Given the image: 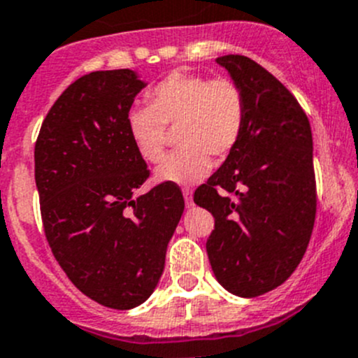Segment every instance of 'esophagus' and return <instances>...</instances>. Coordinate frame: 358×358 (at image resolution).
<instances>
[{
  "label": "esophagus",
  "mask_w": 358,
  "mask_h": 358,
  "mask_svg": "<svg viewBox=\"0 0 358 358\" xmlns=\"http://www.w3.org/2000/svg\"><path fill=\"white\" fill-rule=\"evenodd\" d=\"M182 195H185V202H186V207H193V192L192 188H182Z\"/></svg>",
  "instance_id": "1"
}]
</instances>
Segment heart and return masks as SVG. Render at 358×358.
Instances as JSON below:
<instances>
[{
  "label": "heart",
  "instance_id": "obj_1",
  "mask_svg": "<svg viewBox=\"0 0 358 358\" xmlns=\"http://www.w3.org/2000/svg\"><path fill=\"white\" fill-rule=\"evenodd\" d=\"M246 124V100L230 77L173 71L148 91V103L126 112V130L138 155L149 163L165 156L169 126H177L176 149L156 172L159 181L189 185L210 172V156L224 158L236 149Z\"/></svg>",
  "mask_w": 358,
  "mask_h": 358
}]
</instances>
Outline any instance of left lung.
I'll return each instance as SVG.
<instances>
[{"label": "left lung", "instance_id": "8db88e82", "mask_svg": "<svg viewBox=\"0 0 358 358\" xmlns=\"http://www.w3.org/2000/svg\"><path fill=\"white\" fill-rule=\"evenodd\" d=\"M216 61L243 90L246 124L193 200L214 216L206 250L217 281L239 297H258L290 278L311 239V126L297 98L253 59L228 54Z\"/></svg>", "mask_w": 358, "mask_h": 358}]
</instances>
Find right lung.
Masks as SVG:
<instances>
[{
	"mask_svg": "<svg viewBox=\"0 0 358 358\" xmlns=\"http://www.w3.org/2000/svg\"><path fill=\"white\" fill-rule=\"evenodd\" d=\"M145 84L135 71H91L63 91L35 144L43 232L71 283L98 304L131 309L156 288L185 210L176 182L134 196L149 177L126 130Z\"/></svg>",
	"mask_w": 358,
	"mask_h": 358,
	"instance_id": "right-lung-1",
	"label": "right lung"
}]
</instances>
